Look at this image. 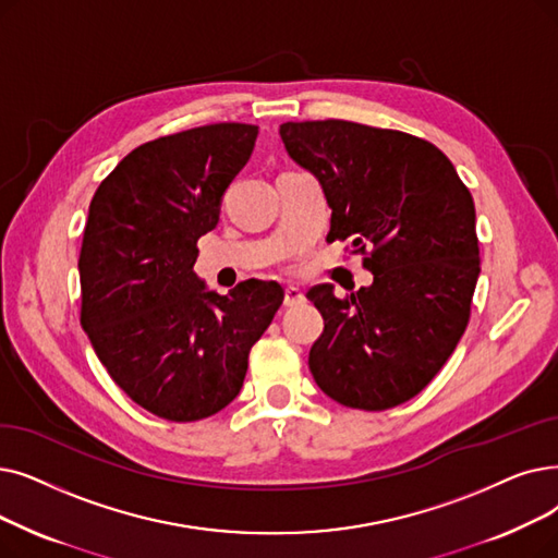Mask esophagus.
Returning a JSON list of instances; mask_svg holds the SVG:
<instances>
[{"instance_id":"1","label":"esophagus","mask_w":558,"mask_h":558,"mask_svg":"<svg viewBox=\"0 0 558 558\" xmlns=\"http://www.w3.org/2000/svg\"><path fill=\"white\" fill-rule=\"evenodd\" d=\"M305 301V294L301 292L299 287H287L284 289V305L287 307H296V305H301Z\"/></svg>"}]
</instances>
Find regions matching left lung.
Here are the masks:
<instances>
[{
	"label": "left lung",
	"mask_w": 558,
	"mask_h": 558,
	"mask_svg": "<svg viewBox=\"0 0 558 558\" xmlns=\"http://www.w3.org/2000/svg\"><path fill=\"white\" fill-rule=\"evenodd\" d=\"M296 163L322 182L328 239L351 241L374 274L337 299L307 292L324 317L310 372L337 403L387 410L420 395L463 337L481 271L470 189L433 143L351 120L282 123Z\"/></svg>",
	"instance_id": "8db88e82"
}]
</instances>
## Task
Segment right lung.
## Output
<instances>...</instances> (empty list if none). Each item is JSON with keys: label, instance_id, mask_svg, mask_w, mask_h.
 <instances>
[{"label": "right lung", "instance_id": "obj_1", "mask_svg": "<svg viewBox=\"0 0 558 558\" xmlns=\"http://www.w3.org/2000/svg\"><path fill=\"white\" fill-rule=\"evenodd\" d=\"M257 125L216 123L138 145L95 191L80 253L82 326L113 383L168 422H198L241 390L248 353L284 292L228 296L193 274L198 239L251 159Z\"/></svg>", "mask_w": 558, "mask_h": 558}]
</instances>
